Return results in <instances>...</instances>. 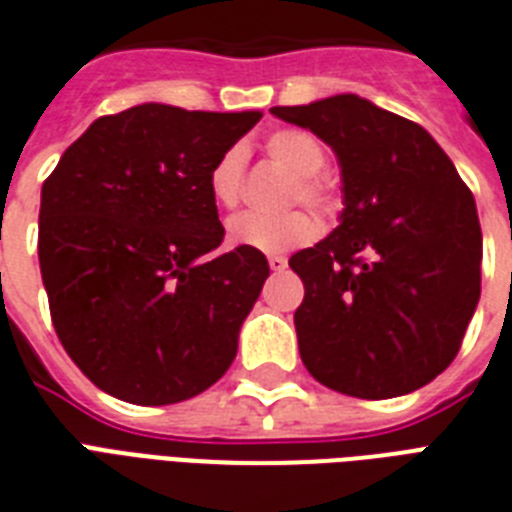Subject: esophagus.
<instances>
[{"label": "esophagus", "instance_id": "esophagus-1", "mask_svg": "<svg viewBox=\"0 0 512 512\" xmlns=\"http://www.w3.org/2000/svg\"><path fill=\"white\" fill-rule=\"evenodd\" d=\"M285 267H288V259H285V256H269V269H272V272H282Z\"/></svg>", "mask_w": 512, "mask_h": 512}]
</instances>
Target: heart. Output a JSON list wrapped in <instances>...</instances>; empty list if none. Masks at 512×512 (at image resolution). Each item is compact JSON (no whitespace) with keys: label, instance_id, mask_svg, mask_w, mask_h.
Returning <instances> with one entry per match:
<instances>
[{"label":"heart","instance_id":"1","mask_svg":"<svg viewBox=\"0 0 512 512\" xmlns=\"http://www.w3.org/2000/svg\"><path fill=\"white\" fill-rule=\"evenodd\" d=\"M264 150L293 174L288 206H306L317 214H333L338 208V182L325 169L327 150L314 134L301 129H277L264 140ZM245 185L243 147L224 150L208 171V192L219 208L240 206ZM317 237V222L306 211H288L282 216L243 214L230 222V240L251 251L280 256L309 245Z\"/></svg>","mask_w":512,"mask_h":512}]
</instances>
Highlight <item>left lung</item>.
Returning <instances> with one entry per match:
<instances>
[{
  "label": "left lung",
  "instance_id": "8db88e82",
  "mask_svg": "<svg viewBox=\"0 0 512 512\" xmlns=\"http://www.w3.org/2000/svg\"><path fill=\"white\" fill-rule=\"evenodd\" d=\"M341 163V224L290 256L298 351L322 386L391 399L452 365L481 296V224L455 163L415 121L357 94L272 108Z\"/></svg>",
  "mask_w": 512,
  "mask_h": 512
}]
</instances>
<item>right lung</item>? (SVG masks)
Here are the masks:
<instances>
[{"mask_svg":"<svg viewBox=\"0 0 512 512\" xmlns=\"http://www.w3.org/2000/svg\"><path fill=\"white\" fill-rule=\"evenodd\" d=\"M259 118L145 102L97 118L42 185L52 325L105 394L177 404L232 365L269 264L243 245L216 253L208 171Z\"/></svg>","mask_w":512,"mask_h":512,"instance_id":"add662e5","label":"right lung"}]
</instances>
